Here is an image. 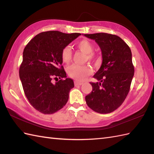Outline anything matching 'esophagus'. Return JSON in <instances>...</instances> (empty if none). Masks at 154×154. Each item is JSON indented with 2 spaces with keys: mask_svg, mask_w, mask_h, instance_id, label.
<instances>
[{
  "mask_svg": "<svg viewBox=\"0 0 154 154\" xmlns=\"http://www.w3.org/2000/svg\"><path fill=\"white\" fill-rule=\"evenodd\" d=\"M83 83L81 82H79V81H75V86H80L81 85H83Z\"/></svg>",
  "mask_w": 154,
  "mask_h": 154,
  "instance_id": "obj_1",
  "label": "esophagus"
}]
</instances>
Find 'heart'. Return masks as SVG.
I'll return each mask as SVG.
<instances>
[{
    "instance_id": "obj_1",
    "label": "heart",
    "mask_w": 154,
    "mask_h": 154,
    "mask_svg": "<svg viewBox=\"0 0 154 154\" xmlns=\"http://www.w3.org/2000/svg\"><path fill=\"white\" fill-rule=\"evenodd\" d=\"M77 46L81 50L87 54V57L89 60H92L94 58V55L92 53L94 50L93 45L91 42L84 39L80 40L77 43ZM61 60L64 63H69L72 58V50L70 46L67 45L64 47L61 50ZM67 73L69 77L78 81H82L86 79L87 77L93 73V69L89 65H73L68 67Z\"/></svg>"
}]
</instances>
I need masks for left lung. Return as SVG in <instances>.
<instances>
[{
  "label": "left lung",
  "instance_id": "obj_1",
  "mask_svg": "<svg viewBox=\"0 0 154 154\" xmlns=\"http://www.w3.org/2000/svg\"><path fill=\"white\" fill-rule=\"evenodd\" d=\"M95 41L102 51L103 62L91 82L93 90L85 97L87 104L94 112L107 114L117 109L126 98L134 73L132 52L126 42L106 33L84 34Z\"/></svg>",
  "mask_w": 154,
  "mask_h": 154
}]
</instances>
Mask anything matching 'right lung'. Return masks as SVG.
I'll return each mask as SVG.
<instances>
[{"label":"right lung","mask_w":154,"mask_h":154,"mask_svg":"<svg viewBox=\"0 0 154 154\" xmlns=\"http://www.w3.org/2000/svg\"><path fill=\"white\" fill-rule=\"evenodd\" d=\"M80 35L44 32L32 38L25 47L19 76L26 97L39 112L51 114L66 104L74 83L67 78L61 65V53L62 49ZM54 80L57 82L54 83Z\"/></svg>","instance_id":"right-lung-1"}]
</instances>
